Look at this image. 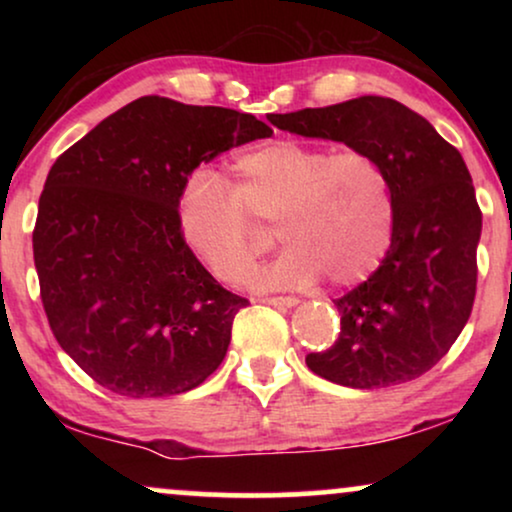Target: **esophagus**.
I'll return each instance as SVG.
<instances>
[{
  "instance_id": "obj_1",
  "label": "esophagus",
  "mask_w": 512,
  "mask_h": 512,
  "mask_svg": "<svg viewBox=\"0 0 512 512\" xmlns=\"http://www.w3.org/2000/svg\"><path fill=\"white\" fill-rule=\"evenodd\" d=\"M263 303H268L272 307H296L298 305V298H291V296H272V298H265Z\"/></svg>"
}]
</instances>
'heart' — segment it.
<instances>
[{
    "label": "heart",
    "instance_id": "b5f03b06",
    "mask_svg": "<svg viewBox=\"0 0 512 512\" xmlns=\"http://www.w3.org/2000/svg\"><path fill=\"white\" fill-rule=\"evenodd\" d=\"M233 172V188L212 170L193 172L179 202L181 237L221 282H242L263 249L251 219L277 223L286 244L251 275L258 291L305 289L324 275L352 286L387 256L396 202L373 153L275 139L240 153Z\"/></svg>",
    "mask_w": 512,
    "mask_h": 512
}]
</instances>
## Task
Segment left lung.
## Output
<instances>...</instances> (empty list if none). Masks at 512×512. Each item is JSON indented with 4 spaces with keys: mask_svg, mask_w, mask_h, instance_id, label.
I'll return each instance as SVG.
<instances>
[{
    "mask_svg": "<svg viewBox=\"0 0 512 512\" xmlns=\"http://www.w3.org/2000/svg\"><path fill=\"white\" fill-rule=\"evenodd\" d=\"M279 130L373 153L396 202L394 240L366 282L335 300L340 338L307 368L349 389L424 375L464 331L478 282L482 214L461 153L405 104L366 95L270 114Z\"/></svg>",
    "mask_w": 512,
    "mask_h": 512,
    "instance_id": "1",
    "label": "left lung"
}]
</instances>
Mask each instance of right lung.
<instances>
[{"instance_id":"right-lung-1","label":"right lung","mask_w":512,"mask_h":512,"mask_svg":"<svg viewBox=\"0 0 512 512\" xmlns=\"http://www.w3.org/2000/svg\"><path fill=\"white\" fill-rule=\"evenodd\" d=\"M270 135L242 111L149 95L53 163L32 235L41 300L55 340L104 389L174 396L221 366L249 300L188 249L179 202L200 163Z\"/></svg>"}]
</instances>
